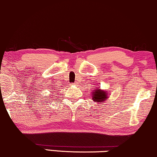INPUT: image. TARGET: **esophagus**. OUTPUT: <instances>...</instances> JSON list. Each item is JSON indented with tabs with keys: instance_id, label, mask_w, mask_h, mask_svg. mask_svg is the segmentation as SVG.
Returning a JSON list of instances; mask_svg holds the SVG:
<instances>
[{
	"instance_id": "obj_1",
	"label": "esophagus",
	"mask_w": 157,
	"mask_h": 157,
	"mask_svg": "<svg viewBox=\"0 0 157 157\" xmlns=\"http://www.w3.org/2000/svg\"><path fill=\"white\" fill-rule=\"evenodd\" d=\"M74 85H75V84H74Z\"/></svg>"
}]
</instances>
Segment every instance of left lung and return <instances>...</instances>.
<instances>
[{
    "label": "left lung",
    "instance_id": "obj_1",
    "mask_svg": "<svg viewBox=\"0 0 157 157\" xmlns=\"http://www.w3.org/2000/svg\"><path fill=\"white\" fill-rule=\"evenodd\" d=\"M92 94V100L97 103H102L108 99V94L107 90H101L100 88H97L94 89Z\"/></svg>",
    "mask_w": 157,
    "mask_h": 157
}]
</instances>
